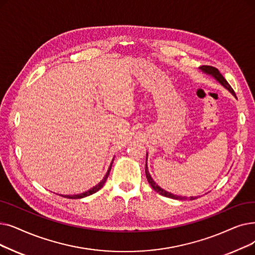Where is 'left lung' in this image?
<instances>
[{
	"mask_svg": "<svg viewBox=\"0 0 255 255\" xmlns=\"http://www.w3.org/2000/svg\"><path fill=\"white\" fill-rule=\"evenodd\" d=\"M201 70H202L204 73H206V74H208V75H210V76H213L214 78H215V79H216L220 84H222V85L226 88V90H228L232 95H234V96L237 98L235 91L232 90L231 86L229 85V83L226 81V79H225L224 77L222 76V74H221V73L219 72V70H218V69L214 68V66L202 65V66H201ZM146 176H147V179H148L149 184L152 186V189H153L155 192H157L158 194H160V195H162V196H164V197L172 198V199H176V200H184V199H186V197L177 196V195L171 194V193H169V192H167V191L162 190L160 186H158V185L156 184V182H155V181L152 179V177H151V175H150V173H149V171H148L147 163H146ZM196 198H197V197H190L191 200H194V199H196Z\"/></svg>",
	"mask_w": 255,
	"mask_h": 255,
	"instance_id": "1",
	"label": "left lung"
}]
</instances>
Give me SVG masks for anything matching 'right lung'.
<instances>
[{
	"label": "right lung",
	"instance_id": "right-lung-1",
	"mask_svg": "<svg viewBox=\"0 0 255 255\" xmlns=\"http://www.w3.org/2000/svg\"><path fill=\"white\" fill-rule=\"evenodd\" d=\"M113 161H114V160H113ZM113 161H112V163H110V167H109V169H108L106 175L104 176V178H103L100 182H99L97 185H95L94 187H92L91 190H88V191H86V192H84V193H82V194H78V195H60V196L64 197V198H69V199H80V198H84V197H87V196L95 194L96 192H98L99 190L102 189V187H103V185H104V183H105V181H106V179H107V177H108V175H109V172H110V170H112Z\"/></svg>",
	"mask_w": 255,
	"mask_h": 255
}]
</instances>
